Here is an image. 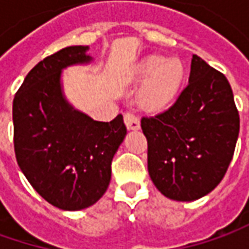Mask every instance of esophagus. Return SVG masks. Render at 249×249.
I'll return each mask as SVG.
<instances>
[{
    "label": "esophagus",
    "instance_id": "esophagus-1",
    "mask_svg": "<svg viewBox=\"0 0 249 249\" xmlns=\"http://www.w3.org/2000/svg\"><path fill=\"white\" fill-rule=\"evenodd\" d=\"M124 121H125V125H126V128L128 129H139V118L136 117L134 113H125L124 115Z\"/></svg>",
    "mask_w": 249,
    "mask_h": 249
}]
</instances>
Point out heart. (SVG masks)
<instances>
[{
	"label": "heart",
	"instance_id": "heart-1",
	"mask_svg": "<svg viewBox=\"0 0 249 249\" xmlns=\"http://www.w3.org/2000/svg\"><path fill=\"white\" fill-rule=\"evenodd\" d=\"M139 75L142 79H149L141 92L139 102L147 110H160L176 97L184 70L178 60L167 61L164 57L153 55L142 62Z\"/></svg>",
	"mask_w": 249,
	"mask_h": 249
}]
</instances>
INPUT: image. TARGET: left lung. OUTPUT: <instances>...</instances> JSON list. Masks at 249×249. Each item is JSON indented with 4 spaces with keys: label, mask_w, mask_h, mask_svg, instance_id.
Segmentation results:
<instances>
[{
    "label": "left lung",
    "mask_w": 249,
    "mask_h": 249,
    "mask_svg": "<svg viewBox=\"0 0 249 249\" xmlns=\"http://www.w3.org/2000/svg\"><path fill=\"white\" fill-rule=\"evenodd\" d=\"M147 170L170 199L195 200L216 188L231 163L240 115L220 71L192 55L188 85L167 110L145 115Z\"/></svg>",
    "instance_id": "1"
}]
</instances>
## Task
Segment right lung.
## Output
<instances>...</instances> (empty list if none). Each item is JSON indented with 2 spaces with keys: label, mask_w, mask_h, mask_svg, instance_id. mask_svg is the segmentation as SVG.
Here are the masks:
<instances>
[{
  "label": "right lung",
  "mask_w": 249,
  "mask_h": 249,
  "mask_svg": "<svg viewBox=\"0 0 249 249\" xmlns=\"http://www.w3.org/2000/svg\"><path fill=\"white\" fill-rule=\"evenodd\" d=\"M88 46L46 57L26 75L12 106L14 147L27 181L49 203L79 211L103 196L111 161L126 135L123 115L94 121L73 110L61 92V70L88 62Z\"/></svg>",
  "instance_id": "1"
}]
</instances>
